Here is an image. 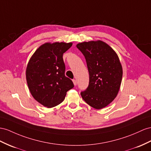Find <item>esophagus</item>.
Returning a JSON list of instances; mask_svg holds the SVG:
<instances>
[{
    "label": "esophagus",
    "instance_id": "34e87169",
    "mask_svg": "<svg viewBox=\"0 0 151 151\" xmlns=\"http://www.w3.org/2000/svg\"><path fill=\"white\" fill-rule=\"evenodd\" d=\"M73 83H74V85H75V86H76V84H77V82H76V80L75 79H74V80H73Z\"/></svg>",
    "mask_w": 151,
    "mask_h": 151
}]
</instances>
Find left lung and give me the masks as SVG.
Wrapping results in <instances>:
<instances>
[{"label": "left lung", "instance_id": "1", "mask_svg": "<svg viewBox=\"0 0 151 151\" xmlns=\"http://www.w3.org/2000/svg\"><path fill=\"white\" fill-rule=\"evenodd\" d=\"M76 47L84 55L89 73L88 87L80 94L88 105L101 109L118 94L122 77L121 64L117 53L105 42H80Z\"/></svg>", "mask_w": 151, "mask_h": 151}]
</instances>
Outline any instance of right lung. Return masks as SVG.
<instances>
[{
    "instance_id": "obj_1",
    "label": "right lung",
    "mask_w": 151,
    "mask_h": 151,
    "mask_svg": "<svg viewBox=\"0 0 151 151\" xmlns=\"http://www.w3.org/2000/svg\"><path fill=\"white\" fill-rule=\"evenodd\" d=\"M71 42L41 45L33 54L26 69V78L33 98L43 106L52 108L64 101L66 92L74 87L65 76L63 53Z\"/></svg>"
}]
</instances>
